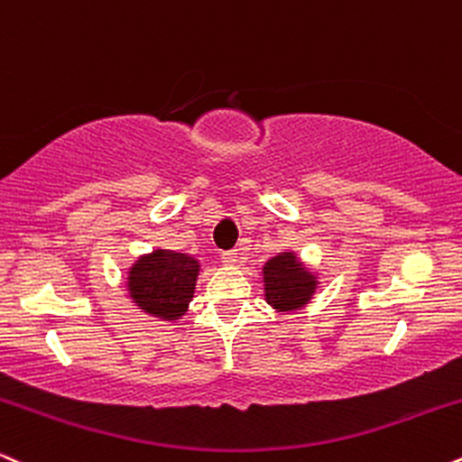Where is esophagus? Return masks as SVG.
<instances>
[{
	"label": "esophagus",
	"instance_id": "34e87169",
	"mask_svg": "<svg viewBox=\"0 0 462 462\" xmlns=\"http://www.w3.org/2000/svg\"><path fill=\"white\" fill-rule=\"evenodd\" d=\"M220 259H222V263H226V265H233L237 262V251H225L220 254Z\"/></svg>",
	"mask_w": 462,
	"mask_h": 462
}]
</instances>
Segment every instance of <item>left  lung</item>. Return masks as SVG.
Returning a JSON list of instances; mask_svg holds the SVG:
<instances>
[{
    "label": "left lung",
    "mask_w": 462,
    "mask_h": 462,
    "mask_svg": "<svg viewBox=\"0 0 462 462\" xmlns=\"http://www.w3.org/2000/svg\"><path fill=\"white\" fill-rule=\"evenodd\" d=\"M265 300L279 311H294L307 305L316 291V276L298 263L294 253H283L263 265Z\"/></svg>",
    "instance_id": "obj_1"
}]
</instances>
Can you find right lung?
I'll use <instances>...</instances> for the list:
<instances>
[{
    "mask_svg": "<svg viewBox=\"0 0 462 462\" xmlns=\"http://www.w3.org/2000/svg\"><path fill=\"white\" fill-rule=\"evenodd\" d=\"M199 262L189 254L155 251L140 257L129 273V294L140 309L162 319L183 316L192 300Z\"/></svg>",
    "mask_w": 462,
    "mask_h": 462,
    "instance_id": "right-lung-1",
    "label": "right lung"
}]
</instances>
